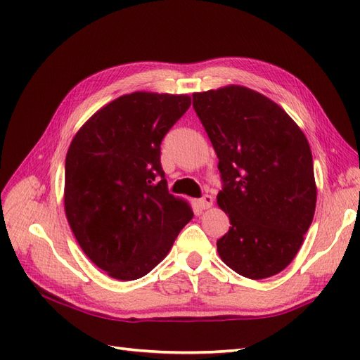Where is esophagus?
<instances>
[{"instance_id": "obj_1", "label": "esophagus", "mask_w": 360, "mask_h": 360, "mask_svg": "<svg viewBox=\"0 0 360 360\" xmlns=\"http://www.w3.org/2000/svg\"><path fill=\"white\" fill-rule=\"evenodd\" d=\"M198 204H200V207H201L202 210L210 209V207L213 205V197H212V195H204L202 198L198 200Z\"/></svg>"}]
</instances>
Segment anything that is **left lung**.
I'll return each mask as SVG.
<instances>
[{"label": "left lung", "mask_w": 360, "mask_h": 360, "mask_svg": "<svg viewBox=\"0 0 360 360\" xmlns=\"http://www.w3.org/2000/svg\"><path fill=\"white\" fill-rule=\"evenodd\" d=\"M192 99L219 159L217 205L231 224L217 252L245 278L274 276L296 257L314 219L308 139L281 106L246 86L193 93Z\"/></svg>", "instance_id": "8db88e82"}]
</instances>
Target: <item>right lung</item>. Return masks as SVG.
<instances>
[{"label": "right lung", "mask_w": 360, "mask_h": 360, "mask_svg": "<svg viewBox=\"0 0 360 360\" xmlns=\"http://www.w3.org/2000/svg\"><path fill=\"white\" fill-rule=\"evenodd\" d=\"M186 94L135 91L97 111L72 139L64 209L79 246L120 281L167 257L193 212L168 192L160 143L189 110Z\"/></svg>", "instance_id": "add662e5"}]
</instances>
